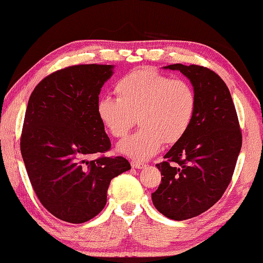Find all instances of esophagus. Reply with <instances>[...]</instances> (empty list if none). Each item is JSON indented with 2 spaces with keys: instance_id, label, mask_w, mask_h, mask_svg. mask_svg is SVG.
Instances as JSON below:
<instances>
[{
  "instance_id": "34e87169",
  "label": "esophagus",
  "mask_w": 263,
  "mask_h": 263,
  "mask_svg": "<svg viewBox=\"0 0 263 263\" xmlns=\"http://www.w3.org/2000/svg\"><path fill=\"white\" fill-rule=\"evenodd\" d=\"M131 165H132V168H135V169H142L146 166V164L141 163V162H137V161H131Z\"/></svg>"
}]
</instances>
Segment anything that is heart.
I'll use <instances>...</instances> for the list:
<instances>
[{
    "label": "heart",
    "instance_id": "obj_1",
    "mask_svg": "<svg viewBox=\"0 0 263 263\" xmlns=\"http://www.w3.org/2000/svg\"><path fill=\"white\" fill-rule=\"evenodd\" d=\"M115 92L117 99L99 100L98 117L115 138L125 137L138 118L140 130L118 144L122 154L138 161L157 154L163 142L171 145L179 141L191 126L197 109L192 85L152 69L125 74L117 82Z\"/></svg>",
    "mask_w": 263,
    "mask_h": 263
}]
</instances>
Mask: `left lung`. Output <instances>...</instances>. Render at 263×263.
Returning a JSON list of instances; mask_svg holds the SVG:
<instances>
[{
  "mask_svg": "<svg viewBox=\"0 0 263 263\" xmlns=\"http://www.w3.org/2000/svg\"><path fill=\"white\" fill-rule=\"evenodd\" d=\"M190 79L197 109L187 132L157 163L161 184L152 200L164 216L192 218L214 206L230 184L241 148V130L228 86L201 65L165 66Z\"/></svg>",
  "mask_w": 263,
  "mask_h": 263,
  "instance_id": "1",
  "label": "left lung"
}]
</instances>
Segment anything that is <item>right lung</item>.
I'll return each mask as SVG.
<instances>
[{
	"instance_id": "add662e5",
	"label": "right lung",
	"mask_w": 263,
	"mask_h": 263,
	"mask_svg": "<svg viewBox=\"0 0 263 263\" xmlns=\"http://www.w3.org/2000/svg\"><path fill=\"white\" fill-rule=\"evenodd\" d=\"M112 65L79 64L57 70L35 86L28 100L21 152L28 178L47 211L84 223L107 203L114 177L131 169L123 156H99L111 148L97 112Z\"/></svg>"
}]
</instances>
